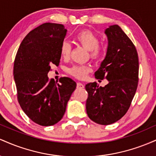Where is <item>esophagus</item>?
I'll use <instances>...</instances> for the list:
<instances>
[{"label":"esophagus","mask_w":156,"mask_h":156,"mask_svg":"<svg viewBox=\"0 0 156 156\" xmlns=\"http://www.w3.org/2000/svg\"><path fill=\"white\" fill-rule=\"evenodd\" d=\"M77 88H78V89H83V88H84V85L83 83L78 82V83H77Z\"/></svg>","instance_id":"esophagus-1"}]
</instances>
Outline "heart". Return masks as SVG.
Instances as JSON below:
<instances>
[{"instance_id": "obj_1", "label": "heart", "mask_w": 156, "mask_h": 156, "mask_svg": "<svg viewBox=\"0 0 156 156\" xmlns=\"http://www.w3.org/2000/svg\"><path fill=\"white\" fill-rule=\"evenodd\" d=\"M76 40L82 47L90 52L92 58H98L103 54V49L99 46L100 39L90 31H82L76 36ZM71 52V45L67 41L61 44L60 53L64 58H67ZM90 71V68L84 65H74L68 69V72L79 79H83Z\"/></svg>"}]
</instances>
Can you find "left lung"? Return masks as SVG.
I'll list each match as a JSON object with an SVG mask.
<instances>
[{"mask_svg": "<svg viewBox=\"0 0 156 156\" xmlns=\"http://www.w3.org/2000/svg\"><path fill=\"white\" fill-rule=\"evenodd\" d=\"M105 34L108 39L106 55L94 76L100 80L105 78L108 83L103 87L96 82L85 87L88 92L87 115L103 125L116 122L126 114L139 78L137 51L126 34L119 26L113 25L105 30Z\"/></svg>", "mask_w": 156, "mask_h": 156, "instance_id": "obj_1", "label": "left lung"}]
</instances>
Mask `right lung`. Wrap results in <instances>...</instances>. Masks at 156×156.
Returning a JSON list of instances; mask_svg holds the SVG:
<instances>
[{"label": "right lung", "instance_id": "1", "mask_svg": "<svg viewBox=\"0 0 156 156\" xmlns=\"http://www.w3.org/2000/svg\"><path fill=\"white\" fill-rule=\"evenodd\" d=\"M67 30L47 23L32 30L20 45L14 64L17 99L25 114L42 126H51L63 117L76 83L67 77L59 83L48 73L59 64L61 44Z\"/></svg>", "mask_w": 156, "mask_h": 156}]
</instances>
